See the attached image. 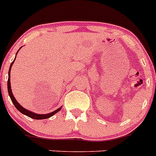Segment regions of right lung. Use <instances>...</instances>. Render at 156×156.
Instances as JSON below:
<instances>
[{"label": "right lung", "mask_w": 156, "mask_h": 156, "mask_svg": "<svg viewBox=\"0 0 156 156\" xmlns=\"http://www.w3.org/2000/svg\"><path fill=\"white\" fill-rule=\"evenodd\" d=\"M23 47H21L20 49H21ZM20 49H19V50H20ZM19 50L17 51L16 54L18 53ZM16 56H15V59H14V60L12 61V62L11 63L10 66V69H9V72H8V81H7V89H8V94H9V96H10L11 100H12V103H13V105L15 106V107L17 108V109L19 110V111L20 112L22 113V114L23 115H27L28 117H30L31 118V119H49V118H50L51 116H53V115H55L56 113H57L59 111V110L62 108V106H61L60 108H57V109H56L55 111L52 112L50 113H48V114H37V113H34V112H32L31 111H29V110L26 109V108H25L24 107H23V106H21V105L20 104V103H18V102L16 101V98L14 97L13 94H12V90H11V85H10V70H11V67H12V66L13 65V62L14 61H15L16 59Z\"/></svg>", "instance_id": "obj_1"}]
</instances>
